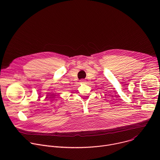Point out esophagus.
I'll use <instances>...</instances> for the list:
<instances>
[{
  "label": "esophagus",
  "mask_w": 160,
  "mask_h": 160,
  "mask_svg": "<svg viewBox=\"0 0 160 160\" xmlns=\"http://www.w3.org/2000/svg\"><path fill=\"white\" fill-rule=\"evenodd\" d=\"M80 82H81V83H85V80H81Z\"/></svg>",
  "instance_id": "34e87169"
}]
</instances>
